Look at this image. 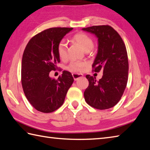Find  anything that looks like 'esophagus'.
<instances>
[{"instance_id":"34e87169","label":"esophagus","mask_w":150,"mask_h":150,"mask_svg":"<svg viewBox=\"0 0 150 150\" xmlns=\"http://www.w3.org/2000/svg\"><path fill=\"white\" fill-rule=\"evenodd\" d=\"M73 77L75 81H77L79 78H82L83 77V75L82 74H79V73H73L72 74Z\"/></svg>"}]
</instances>
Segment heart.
Returning a JSON list of instances; mask_svg holds the SVG:
<instances>
[{"label": "heart", "mask_w": 150, "mask_h": 150, "mask_svg": "<svg viewBox=\"0 0 150 150\" xmlns=\"http://www.w3.org/2000/svg\"><path fill=\"white\" fill-rule=\"evenodd\" d=\"M72 39L74 42L79 44L82 48L86 52H90L94 46L93 39L87 34L84 33H79L74 35ZM57 53L61 59L64 60L67 58V46L64 40H60L57 46ZM86 66V63L84 62L71 61L67 67V68L70 71L80 72L83 70Z\"/></svg>", "instance_id": "b5f03b06"}]
</instances>
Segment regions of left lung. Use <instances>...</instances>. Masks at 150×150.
<instances>
[{
  "instance_id": "1",
  "label": "left lung",
  "mask_w": 150,
  "mask_h": 150,
  "mask_svg": "<svg viewBox=\"0 0 150 150\" xmlns=\"http://www.w3.org/2000/svg\"><path fill=\"white\" fill-rule=\"evenodd\" d=\"M82 30L98 38V52L92 68L95 72L103 71V77L98 81L90 75L86 76L89 86L84 93L85 100L96 109H109L119 103L128 82L129 65L126 46L119 34L108 25Z\"/></svg>"
}]
</instances>
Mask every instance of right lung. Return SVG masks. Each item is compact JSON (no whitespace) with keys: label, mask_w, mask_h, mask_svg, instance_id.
I'll list each match as a JSON object with an SVG mask.
<instances>
[{"label":"right lung","mask_w":150,"mask_h":150,"mask_svg":"<svg viewBox=\"0 0 150 150\" xmlns=\"http://www.w3.org/2000/svg\"><path fill=\"white\" fill-rule=\"evenodd\" d=\"M73 28H52L33 37L24 51L21 82L24 93L35 109L51 113L62 106L74 79L71 73L63 71L57 79L50 77L60 62L57 46Z\"/></svg>","instance_id":"add662e5"}]
</instances>
